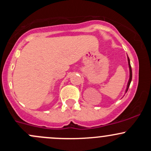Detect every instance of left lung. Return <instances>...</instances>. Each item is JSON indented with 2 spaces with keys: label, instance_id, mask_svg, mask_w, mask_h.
<instances>
[{
  "label": "left lung",
  "instance_id": "obj_1",
  "mask_svg": "<svg viewBox=\"0 0 151 151\" xmlns=\"http://www.w3.org/2000/svg\"><path fill=\"white\" fill-rule=\"evenodd\" d=\"M128 62H129V71H130V76H129V83H128V85H127V88H126V92H127L128 89H129V85H130L131 81H132V67H131V65H130V60H129V58H128Z\"/></svg>",
  "mask_w": 151,
  "mask_h": 151
}]
</instances>
